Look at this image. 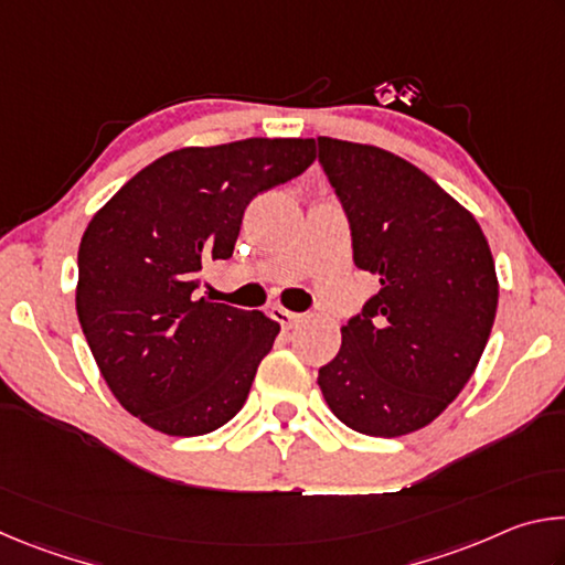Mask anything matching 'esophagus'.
Masks as SVG:
<instances>
[{"mask_svg": "<svg viewBox=\"0 0 565 565\" xmlns=\"http://www.w3.org/2000/svg\"><path fill=\"white\" fill-rule=\"evenodd\" d=\"M274 319L281 323V327H286V329H291L296 321L301 319V313H296V311H289V309H281V306H274Z\"/></svg>", "mask_w": 565, "mask_h": 565, "instance_id": "esophagus-1", "label": "esophagus"}]
</instances>
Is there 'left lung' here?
<instances>
[{"label":"left lung","mask_w":565,"mask_h":565,"mask_svg":"<svg viewBox=\"0 0 565 565\" xmlns=\"http://www.w3.org/2000/svg\"><path fill=\"white\" fill-rule=\"evenodd\" d=\"M317 145L349 218L353 264L381 284L319 369L321 394L359 434L418 431L461 394L491 337L499 279L489 242L406 159L331 137Z\"/></svg>","instance_id":"left-lung-1"}]
</instances>
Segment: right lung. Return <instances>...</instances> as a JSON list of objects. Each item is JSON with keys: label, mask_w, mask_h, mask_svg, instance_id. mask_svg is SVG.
<instances>
[{"label": "right lung", "mask_w": 565, "mask_h": 565, "mask_svg": "<svg viewBox=\"0 0 565 565\" xmlns=\"http://www.w3.org/2000/svg\"><path fill=\"white\" fill-rule=\"evenodd\" d=\"M313 159V139L177 149L94 214L79 244L76 313L111 394L154 431L202 436L242 411L279 323L194 299L199 271L234 254L256 194Z\"/></svg>", "instance_id": "obj_1"}]
</instances>
